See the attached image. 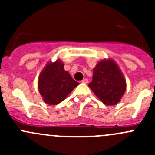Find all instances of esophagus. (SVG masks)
I'll list each match as a JSON object with an SVG mask.
<instances>
[{
	"instance_id": "1",
	"label": "esophagus",
	"mask_w": 155,
	"mask_h": 155,
	"mask_svg": "<svg viewBox=\"0 0 155 155\" xmlns=\"http://www.w3.org/2000/svg\"><path fill=\"white\" fill-rule=\"evenodd\" d=\"M81 82H82V83H85V84H87V82H88V80H87V79H82V81H81Z\"/></svg>"
}]
</instances>
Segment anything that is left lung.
I'll return each instance as SVG.
<instances>
[{"label":"left lung","instance_id":"8db88e82","mask_svg":"<svg viewBox=\"0 0 155 155\" xmlns=\"http://www.w3.org/2000/svg\"><path fill=\"white\" fill-rule=\"evenodd\" d=\"M94 75L89 87L107 106L116 105L126 91V80L116 62L104 59L94 68Z\"/></svg>","mask_w":155,"mask_h":155}]
</instances>
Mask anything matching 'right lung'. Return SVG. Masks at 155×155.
Returning <instances> with one entry per match:
<instances>
[{
	"label": "right lung",
	"mask_w": 155,
	"mask_h": 155,
	"mask_svg": "<svg viewBox=\"0 0 155 155\" xmlns=\"http://www.w3.org/2000/svg\"><path fill=\"white\" fill-rule=\"evenodd\" d=\"M79 85L64 70V63L59 59L54 62L48 61L39 75V92L48 105L62 102Z\"/></svg>",
	"instance_id": "1"
}]
</instances>
